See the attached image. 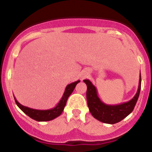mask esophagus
Segmentation results:
<instances>
[{
	"label": "esophagus",
	"mask_w": 152,
	"mask_h": 152,
	"mask_svg": "<svg viewBox=\"0 0 152 152\" xmlns=\"http://www.w3.org/2000/svg\"><path fill=\"white\" fill-rule=\"evenodd\" d=\"M87 76V75H86V73H85V74H84V75H83V77H85V76Z\"/></svg>",
	"instance_id": "1"
}]
</instances>
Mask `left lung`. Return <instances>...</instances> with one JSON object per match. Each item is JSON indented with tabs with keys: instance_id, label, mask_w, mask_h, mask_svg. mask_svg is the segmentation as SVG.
I'll list each match as a JSON object with an SVG mask.
<instances>
[{
	"instance_id": "8db88e82",
	"label": "left lung",
	"mask_w": 152,
	"mask_h": 152,
	"mask_svg": "<svg viewBox=\"0 0 152 152\" xmlns=\"http://www.w3.org/2000/svg\"><path fill=\"white\" fill-rule=\"evenodd\" d=\"M83 82L87 86L86 98L91 115L102 123L114 124L124 120L133 110L140 93L142 79L140 74L139 87L135 96L129 102L116 105L107 104L102 102V100L98 96L95 86L91 83L89 79H84Z\"/></svg>"
}]
</instances>
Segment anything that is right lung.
<instances>
[{
  "instance_id": "right-lung-1",
  "label": "right lung",
  "mask_w": 152,
  "mask_h": 152,
  "mask_svg": "<svg viewBox=\"0 0 152 152\" xmlns=\"http://www.w3.org/2000/svg\"><path fill=\"white\" fill-rule=\"evenodd\" d=\"M79 82H80V80H78V81H76L74 83H72L70 84L67 85L66 88H65V91H64L62 98L60 100L59 103L57 104L54 107H53L51 109H48V110H36V109L30 108V107H28L22 105L14 98L15 102H16V105L26 115H28V117H31L33 120H36V121H39V122L52 120L54 119L57 118V117H59L61 113H62V112L64 111V107L66 106V101H67L68 98L72 94L76 86Z\"/></svg>"
}]
</instances>
